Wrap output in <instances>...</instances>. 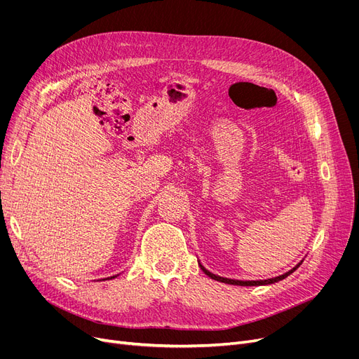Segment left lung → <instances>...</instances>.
Masks as SVG:
<instances>
[{"label": "left lung", "instance_id": "8db88e82", "mask_svg": "<svg viewBox=\"0 0 359 359\" xmlns=\"http://www.w3.org/2000/svg\"><path fill=\"white\" fill-rule=\"evenodd\" d=\"M301 263H303V260H301L298 265L295 266V268H292L291 271H288L287 273H284V275H279V276H276V278H271V279H260V280H240V279H230V278H222V276H218V275H215V273H212V272H210L208 269H205L201 263H199V266H201V269L208 275L210 278H212V279H215V280H219V282H224V284H230V285H240V287H259V285H269V284H275V282H278V280H282V279H285L288 275H291L299 265Z\"/></svg>", "mask_w": 359, "mask_h": 359}]
</instances>
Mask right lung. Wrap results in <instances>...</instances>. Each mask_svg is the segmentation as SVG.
Listing matches in <instances>:
<instances>
[{"mask_svg": "<svg viewBox=\"0 0 359 359\" xmlns=\"http://www.w3.org/2000/svg\"><path fill=\"white\" fill-rule=\"evenodd\" d=\"M111 278H115V276H110V278H107V279H111Z\"/></svg>", "mask_w": 359, "mask_h": 359, "instance_id": "right-lung-1", "label": "right lung"}]
</instances>
